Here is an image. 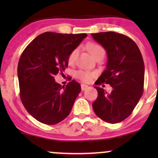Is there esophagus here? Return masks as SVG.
Returning a JSON list of instances; mask_svg holds the SVG:
<instances>
[{
  "mask_svg": "<svg viewBox=\"0 0 158 158\" xmlns=\"http://www.w3.org/2000/svg\"><path fill=\"white\" fill-rule=\"evenodd\" d=\"M88 88L89 86L87 85H85V84H82V85H81V89H82V91L85 90V89H87Z\"/></svg>",
  "mask_w": 158,
  "mask_h": 158,
  "instance_id": "esophagus-1",
  "label": "esophagus"
}]
</instances>
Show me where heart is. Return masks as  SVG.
<instances>
[{
  "label": "heart",
  "mask_w": 158,
  "mask_h": 158,
  "mask_svg": "<svg viewBox=\"0 0 158 158\" xmlns=\"http://www.w3.org/2000/svg\"><path fill=\"white\" fill-rule=\"evenodd\" d=\"M86 49H88L89 53L92 55L93 58H95L97 56L100 55V54H105V49L102 47L100 44H96L94 42H90L86 44ZM78 55V49H74L71 52L69 53V56H68V63L69 64H73L76 60V57ZM76 77L82 80V82H90L91 79L96 76V73L94 72H89L85 71V70H79L76 73Z\"/></svg>",
  "instance_id": "obj_1"
}]
</instances>
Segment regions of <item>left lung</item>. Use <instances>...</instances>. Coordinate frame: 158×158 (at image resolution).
<instances>
[{"label": "left lung", "instance_id": "8db88e82", "mask_svg": "<svg viewBox=\"0 0 158 158\" xmlns=\"http://www.w3.org/2000/svg\"><path fill=\"white\" fill-rule=\"evenodd\" d=\"M107 51L106 69L96 85L109 84L110 94L95 86L98 97L92 103L96 115L110 124L122 122L130 115L144 92V64L137 44L131 38L116 32L92 33Z\"/></svg>", "mask_w": 158, "mask_h": 158}]
</instances>
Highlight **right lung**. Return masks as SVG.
Segmentation results:
<instances>
[{"label": "right lung", "instance_id": "right-lung-1", "mask_svg": "<svg viewBox=\"0 0 158 158\" xmlns=\"http://www.w3.org/2000/svg\"><path fill=\"white\" fill-rule=\"evenodd\" d=\"M86 36V33L46 32L22 52L17 66L20 97L28 113L38 122L55 125L69 114L81 85L72 80L62 86L55 82L54 76L68 67L69 53Z\"/></svg>", "mask_w": 158, "mask_h": 158}]
</instances>
